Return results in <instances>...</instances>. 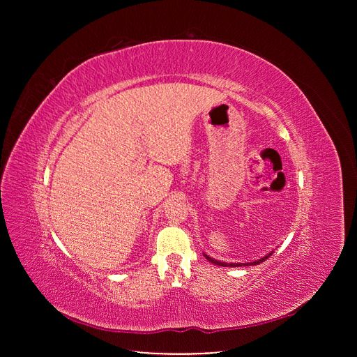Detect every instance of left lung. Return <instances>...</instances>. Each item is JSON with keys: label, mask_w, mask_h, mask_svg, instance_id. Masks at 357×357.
Returning <instances> with one entry per match:
<instances>
[{"label": "left lung", "mask_w": 357, "mask_h": 357, "mask_svg": "<svg viewBox=\"0 0 357 357\" xmlns=\"http://www.w3.org/2000/svg\"><path fill=\"white\" fill-rule=\"evenodd\" d=\"M272 255V253H271ZM271 255H266L265 257H261V259H259V260H255V261H250V264H226V261H218V260H214L213 257H210V256H207L205 255V257H207V260H210L211 264H214V265H218V266H230V268H236V266H241V265H245V266H253V265H259V264H261V261L264 260H266Z\"/></svg>", "instance_id": "1"}]
</instances>
